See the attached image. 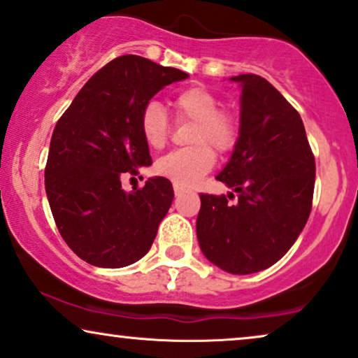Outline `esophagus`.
Instances as JSON below:
<instances>
[{"mask_svg":"<svg viewBox=\"0 0 358 358\" xmlns=\"http://www.w3.org/2000/svg\"><path fill=\"white\" fill-rule=\"evenodd\" d=\"M174 194H176V197H180L184 194V189H180V187H178V185H174Z\"/></svg>","mask_w":358,"mask_h":358,"instance_id":"obj_1","label":"esophagus"}]
</instances>
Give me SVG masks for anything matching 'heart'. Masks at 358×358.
I'll list each match as a JSON object with an SVG mask.
<instances>
[{
	"label": "heart",
	"instance_id": "obj_1",
	"mask_svg": "<svg viewBox=\"0 0 358 358\" xmlns=\"http://www.w3.org/2000/svg\"><path fill=\"white\" fill-rule=\"evenodd\" d=\"M220 101L206 87L194 85L180 90L174 99L178 122H192L187 143L156 162L157 174L178 187H194L215 164V152L225 155L238 141V122L229 110L219 108ZM139 129L148 146L161 150L168 143L171 122L157 101H148L139 115Z\"/></svg>",
	"mask_w": 358,
	"mask_h": 358
}]
</instances>
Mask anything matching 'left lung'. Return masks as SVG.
<instances>
[{"instance_id":"8db88e82","label":"left lung","mask_w":358,"mask_h":358,"mask_svg":"<svg viewBox=\"0 0 358 358\" xmlns=\"http://www.w3.org/2000/svg\"><path fill=\"white\" fill-rule=\"evenodd\" d=\"M240 136L217 180L229 197L201 194L197 238L208 262L231 275L285 257L313 208L315 161L299 113L266 78L241 73Z\"/></svg>"}]
</instances>
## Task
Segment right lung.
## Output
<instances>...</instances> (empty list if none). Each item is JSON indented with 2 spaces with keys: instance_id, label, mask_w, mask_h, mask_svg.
<instances>
[{
  "instance_id": "1",
  "label": "right lung",
  "mask_w": 358,
  "mask_h": 358,
  "mask_svg": "<svg viewBox=\"0 0 358 358\" xmlns=\"http://www.w3.org/2000/svg\"><path fill=\"white\" fill-rule=\"evenodd\" d=\"M187 73L139 55L113 59L92 76L55 124L45 192L69 248L100 268L128 266L150 252L174 199L166 178L124 192L122 178L151 166L139 129L143 106Z\"/></svg>"
}]
</instances>
